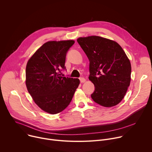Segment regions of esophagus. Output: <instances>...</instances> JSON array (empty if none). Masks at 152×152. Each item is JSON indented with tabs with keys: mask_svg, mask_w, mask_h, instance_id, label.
Wrapping results in <instances>:
<instances>
[{
	"mask_svg": "<svg viewBox=\"0 0 152 152\" xmlns=\"http://www.w3.org/2000/svg\"><path fill=\"white\" fill-rule=\"evenodd\" d=\"M79 79H80V81L81 83H84V82H86V79L83 77H80Z\"/></svg>",
	"mask_w": 152,
	"mask_h": 152,
	"instance_id": "esophagus-1",
	"label": "esophagus"
}]
</instances>
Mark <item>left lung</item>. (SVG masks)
Masks as SVG:
<instances>
[{
    "instance_id": "left-lung-1",
    "label": "left lung",
    "mask_w": 152,
    "mask_h": 152,
    "mask_svg": "<svg viewBox=\"0 0 152 152\" xmlns=\"http://www.w3.org/2000/svg\"><path fill=\"white\" fill-rule=\"evenodd\" d=\"M77 41L90 61L89 79L95 86L92 99L104 107L118 104L131 80V64L124 51L115 41L99 36Z\"/></svg>"
}]
</instances>
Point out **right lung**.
<instances>
[{
  "instance_id": "obj_1",
  "label": "right lung",
  "mask_w": 152,
  "mask_h": 152,
  "mask_svg": "<svg viewBox=\"0 0 152 152\" xmlns=\"http://www.w3.org/2000/svg\"><path fill=\"white\" fill-rule=\"evenodd\" d=\"M74 40L50 41L29 58L26 68V85L34 102L50 114L69 106L80 83L79 79L64 77L66 54Z\"/></svg>"
}]
</instances>
